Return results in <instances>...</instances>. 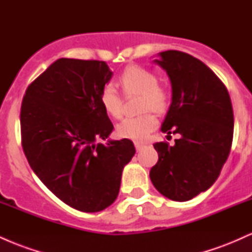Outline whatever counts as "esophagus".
Listing matches in <instances>:
<instances>
[{"label": "esophagus", "instance_id": "34e87169", "mask_svg": "<svg viewBox=\"0 0 252 252\" xmlns=\"http://www.w3.org/2000/svg\"><path fill=\"white\" fill-rule=\"evenodd\" d=\"M144 147V144L143 143H140V142H135V148H136V150H137V152H140L141 149H142Z\"/></svg>", "mask_w": 252, "mask_h": 252}]
</instances>
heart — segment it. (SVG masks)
I'll return each mask as SVG.
<instances>
[{"mask_svg": "<svg viewBox=\"0 0 252 252\" xmlns=\"http://www.w3.org/2000/svg\"><path fill=\"white\" fill-rule=\"evenodd\" d=\"M121 88L126 94H141L140 116L128 117L117 126V134L123 138L143 141L158 126V121L154 112H162L168 106L169 94L167 90L158 85V76L154 71L140 65L126 67L118 78ZM99 102L109 116L120 118L123 114V100L120 92L112 84L103 86L99 94ZM149 111L147 112L146 110Z\"/></svg>", "mask_w": 252, "mask_h": 252, "instance_id": "b5f03b06", "label": "heart"}]
</instances>
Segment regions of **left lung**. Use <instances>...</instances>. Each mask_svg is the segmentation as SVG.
<instances>
[{
	"mask_svg": "<svg viewBox=\"0 0 252 252\" xmlns=\"http://www.w3.org/2000/svg\"><path fill=\"white\" fill-rule=\"evenodd\" d=\"M158 56L154 63L172 84V103L161 130L180 138L173 147L154 144L158 161L149 176L166 198L187 201L209 189L226 162L233 137L232 104L221 80L199 59L180 51Z\"/></svg>",
	"mask_w": 252,
	"mask_h": 252,
	"instance_id": "8db88e82",
	"label": "left lung"
}]
</instances>
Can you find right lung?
Returning a JSON list of instances; mask_svg holds the SVG:
<instances>
[{"mask_svg": "<svg viewBox=\"0 0 252 252\" xmlns=\"http://www.w3.org/2000/svg\"><path fill=\"white\" fill-rule=\"evenodd\" d=\"M111 77L105 62L62 58L28 86L22 100L28 163L54 195L82 212H99L116 200L124 166L135 154L128 138L97 143L114 129L99 102Z\"/></svg>", "mask_w": 252, "mask_h": 252, "instance_id": "right-lung-1", "label": "right lung"}]
</instances>
